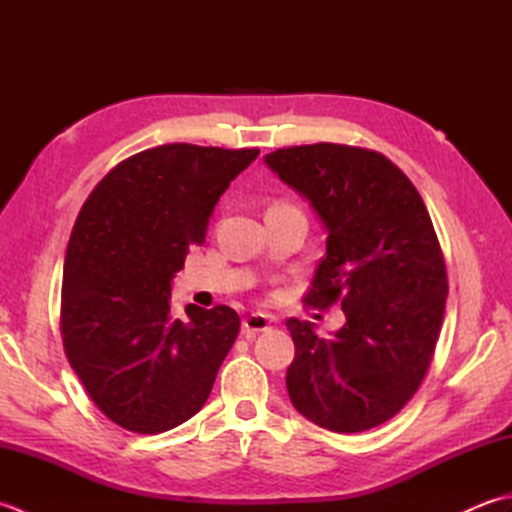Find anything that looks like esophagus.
I'll use <instances>...</instances> for the list:
<instances>
[{"label":"esophagus","instance_id":"esophagus-1","mask_svg":"<svg viewBox=\"0 0 512 512\" xmlns=\"http://www.w3.org/2000/svg\"><path fill=\"white\" fill-rule=\"evenodd\" d=\"M270 323H273V319L266 317V314L255 312V314H250V317H246V319L242 321V334L246 336V339H253L255 334L268 330Z\"/></svg>","mask_w":512,"mask_h":512}]
</instances>
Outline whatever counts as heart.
<instances>
[{
  "label": "heart",
  "instance_id": "obj_1",
  "mask_svg": "<svg viewBox=\"0 0 512 512\" xmlns=\"http://www.w3.org/2000/svg\"><path fill=\"white\" fill-rule=\"evenodd\" d=\"M275 206H277V204H275Z\"/></svg>",
  "mask_w": 512,
  "mask_h": 512
}]
</instances>
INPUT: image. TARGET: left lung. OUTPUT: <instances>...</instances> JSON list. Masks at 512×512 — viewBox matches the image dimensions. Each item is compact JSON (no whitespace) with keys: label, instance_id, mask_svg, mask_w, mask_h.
Segmentation results:
<instances>
[{"label":"left lung","instance_id":"left-lung-1","mask_svg":"<svg viewBox=\"0 0 512 512\" xmlns=\"http://www.w3.org/2000/svg\"><path fill=\"white\" fill-rule=\"evenodd\" d=\"M266 165L310 200L328 231L303 303H341L345 325L319 339L288 319L292 405L323 429L361 433L394 418L416 394L436 350L449 281L420 193L394 162L363 147L277 149Z\"/></svg>","mask_w":512,"mask_h":512}]
</instances>
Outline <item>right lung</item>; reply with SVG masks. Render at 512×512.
I'll return each mask as SVG.
<instances>
[{
    "mask_svg": "<svg viewBox=\"0 0 512 512\" xmlns=\"http://www.w3.org/2000/svg\"><path fill=\"white\" fill-rule=\"evenodd\" d=\"M259 149L160 145L96 184L76 217L63 266L65 356L94 405L118 427L162 433L209 398L231 350L233 308L171 312V279L204 244L220 195Z\"/></svg>",
    "mask_w": 512,
    "mask_h": 512,
    "instance_id": "1",
    "label": "right lung"
}]
</instances>
